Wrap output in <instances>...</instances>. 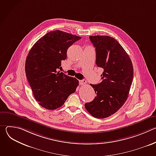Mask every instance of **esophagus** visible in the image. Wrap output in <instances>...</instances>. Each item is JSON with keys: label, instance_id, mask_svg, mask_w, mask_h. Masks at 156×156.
Returning a JSON list of instances; mask_svg holds the SVG:
<instances>
[{"label": "esophagus", "instance_id": "obj_1", "mask_svg": "<svg viewBox=\"0 0 156 156\" xmlns=\"http://www.w3.org/2000/svg\"><path fill=\"white\" fill-rule=\"evenodd\" d=\"M87 83V82H86V81L85 80H80V84H81V85H84V84H86Z\"/></svg>", "mask_w": 156, "mask_h": 156}]
</instances>
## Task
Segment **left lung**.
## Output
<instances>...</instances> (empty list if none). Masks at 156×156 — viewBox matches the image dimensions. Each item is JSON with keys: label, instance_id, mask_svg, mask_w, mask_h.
I'll use <instances>...</instances> for the list:
<instances>
[{"label": "left lung", "instance_id": "8db88e82", "mask_svg": "<svg viewBox=\"0 0 156 156\" xmlns=\"http://www.w3.org/2000/svg\"><path fill=\"white\" fill-rule=\"evenodd\" d=\"M96 49V63L104 70L102 81L90 85L96 96L84 104L94 117L104 119L113 115L126 102L133 78V66L128 54L114 37L91 36Z\"/></svg>", "mask_w": 156, "mask_h": 156}]
</instances>
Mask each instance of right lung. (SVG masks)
Masks as SVG:
<instances>
[{
    "mask_svg": "<svg viewBox=\"0 0 156 156\" xmlns=\"http://www.w3.org/2000/svg\"><path fill=\"white\" fill-rule=\"evenodd\" d=\"M81 37L56 30L50 31L34 44L26 59L25 72L38 104L48 110L60 107L79 84L75 78L58 72L68 49Z\"/></svg>",
    "mask_w": 156,
    "mask_h": 156,
    "instance_id": "right-lung-1",
    "label": "right lung"
}]
</instances>
